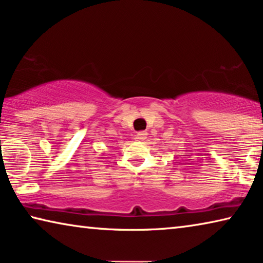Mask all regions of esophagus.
Returning a JSON list of instances; mask_svg holds the SVG:
<instances>
[{"instance_id":"obj_1","label":"esophagus","mask_w":263,"mask_h":263,"mask_svg":"<svg viewBox=\"0 0 263 263\" xmlns=\"http://www.w3.org/2000/svg\"><path fill=\"white\" fill-rule=\"evenodd\" d=\"M136 139L139 140V141H144L145 139H147V133H145V132H140V133H137Z\"/></svg>"}]
</instances>
